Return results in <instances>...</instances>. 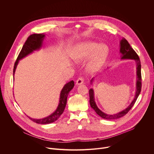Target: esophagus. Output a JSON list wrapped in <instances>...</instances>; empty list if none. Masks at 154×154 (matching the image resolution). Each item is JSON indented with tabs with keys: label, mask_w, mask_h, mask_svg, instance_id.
<instances>
[{
	"label": "esophagus",
	"mask_w": 154,
	"mask_h": 154,
	"mask_svg": "<svg viewBox=\"0 0 154 154\" xmlns=\"http://www.w3.org/2000/svg\"><path fill=\"white\" fill-rule=\"evenodd\" d=\"M83 79L82 78H79L76 81V85H80L83 83Z\"/></svg>",
	"instance_id": "esophagus-1"
}]
</instances>
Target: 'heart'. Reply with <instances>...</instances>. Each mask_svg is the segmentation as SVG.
<instances>
[{
	"label": "heart",
	"instance_id": "obj_1",
	"mask_svg": "<svg viewBox=\"0 0 154 154\" xmlns=\"http://www.w3.org/2000/svg\"><path fill=\"white\" fill-rule=\"evenodd\" d=\"M109 54L106 44H99L92 41L81 42L73 48L71 58L77 63H83L89 58L87 64L88 71L94 73L105 63Z\"/></svg>",
	"mask_w": 154,
	"mask_h": 154
}]
</instances>
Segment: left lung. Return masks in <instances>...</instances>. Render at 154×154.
<instances>
[{
    "label": "left lung",
    "mask_w": 154,
    "mask_h": 154,
    "mask_svg": "<svg viewBox=\"0 0 154 154\" xmlns=\"http://www.w3.org/2000/svg\"><path fill=\"white\" fill-rule=\"evenodd\" d=\"M119 53L121 54V60H134L137 64V80H136V92L135 97L133 100L131 102L130 105L124 109L123 110L113 115H109L105 113L98 108L95 102L94 99V92L93 88L90 89L89 94H90V103L91 107L94 109L95 112L102 118L111 120V119H116L119 118H121L125 115L130 109L135 104L138 96L140 94L141 90V62L140 60V58L135 51L131 48L128 41L124 38L119 42ZM94 80V77H93L90 82L91 84H93Z\"/></svg>",
    "instance_id": "obj_1"
}]
</instances>
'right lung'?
Returning a JSON list of instances; mask_svg holds the SVG:
<instances>
[{"mask_svg": "<svg viewBox=\"0 0 154 154\" xmlns=\"http://www.w3.org/2000/svg\"><path fill=\"white\" fill-rule=\"evenodd\" d=\"M46 35L45 33L41 34H33L30 35L26 41L23 48H22L17 60L14 63L13 69V79H14V74L17 68V66L19 60L25 58L33 52L40 50L43 46V41L45 40ZM74 86V82L73 80L66 83L61 91L60 95L59 103L57 109L54 113L49 116L42 119H33L28 116L33 122L39 124H48L57 121L59 117L63 113L67 102V97L69 93L73 89Z\"/></svg>", "mask_w": 154, "mask_h": 154, "instance_id": "right-lung-1", "label": "right lung"}]
</instances>
